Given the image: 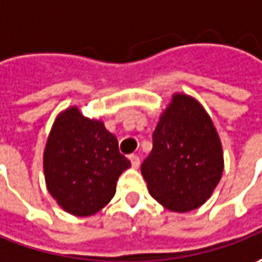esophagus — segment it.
I'll return each mask as SVG.
<instances>
[{"label": "esophagus", "instance_id": "34e87169", "mask_svg": "<svg viewBox=\"0 0 262 262\" xmlns=\"http://www.w3.org/2000/svg\"><path fill=\"white\" fill-rule=\"evenodd\" d=\"M129 159H130L132 167L133 168H138L140 165V159L138 155H130V157H129Z\"/></svg>", "mask_w": 262, "mask_h": 262}]
</instances>
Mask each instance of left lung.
<instances>
[{
  "label": "left lung",
  "instance_id": "1",
  "mask_svg": "<svg viewBox=\"0 0 262 262\" xmlns=\"http://www.w3.org/2000/svg\"><path fill=\"white\" fill-rule=\"evenodd\" d=\"M140 171L150 195L171 212H190L210 199L223 172V150L212 117L194 97L172 95Z\"/></svg>",
  "mask_w": 262,
  "mask_h": 262
}]
</instances>
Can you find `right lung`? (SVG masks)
Returning a JSON list of instances; mask_svg holds the SVG:
<instances>
[{"label":"right lung","instance_id":"obj_1","mask_svg":"<svg viewBox=\"0 0 262 262\" xmlns=\"http://www.w3.org/2000/svg\"><path fill=\"white\" fill-rule=\"evenodd\" d=\"M129 167L103 120L88 119L77 105L56 116L43 152V172L48 191L65 212L79 217L100 212Z\"/></svg>","mask_w":262,"mask_h":262}]
</instances>
